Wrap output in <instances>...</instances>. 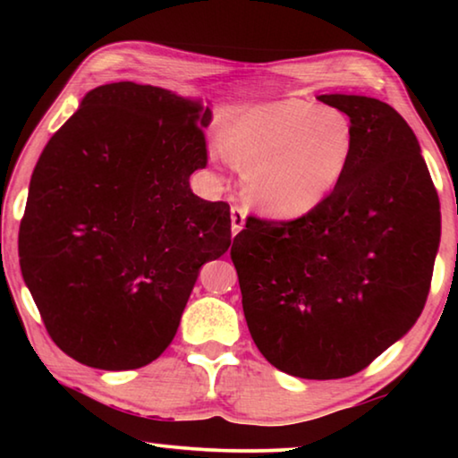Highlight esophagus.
<instances>
[{"mask_svg":"<svg viewBox=\"0 0 458 458\" xmlns=\"http://www.w3.org/2000/svg\"><path fill=\"white\" fill-rule=\"evenodd\" d=\"M230 218H232V234H238V232L242 230L244 224H246V214H244L242 208L232 206Z\"/></svg>","mask_w":458,"mask_h":458,"instance_id":"obj_1","label":"esophagus"}]
</instances>
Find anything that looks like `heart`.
Masks as SVG:
<instances>
[{
  "instance_id": "1",
  "label": "heart",
  "mask_w": 458,
  "mask_h": 458,
  "mask_svg": "<svg viewBox=\"0 0 458 458\" xmlns=\"http://www.w3.org/2000/svg\"><path fill=\"white\" fill-rule=\"evenodd\" d=\"M222 151L246 174L248 196L281 220L303 218L325 204L352 164L350 117L303 100L248 106L220 131Z\"/></svg>"
}]
</instances>
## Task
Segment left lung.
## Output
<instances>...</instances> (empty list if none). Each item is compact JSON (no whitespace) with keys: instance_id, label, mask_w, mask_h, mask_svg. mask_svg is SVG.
I'll list each match as a JSON object with an SVG mask.
<instances>
[{"instance_id":"8db88e82","label":"left lung","mask_w":458,"mask_h":458,"mask_svg":"<svg viewBox=\"0 0 458 458\" xmlns=\"http://www.w3.org/2000/svg\"><path fill=\"white\" fill-rule=\"evenodd\" d=\"M352 121V164L303 218H248L230 248L248 331L276 369L347 377L412 329L440 244V204L420 143L390 105L319 95Z\"/></svg>"}]
</instances>
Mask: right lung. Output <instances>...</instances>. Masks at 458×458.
I'll return each mask as SVG.
<instances>
[{
	"label": "right lung",
	"instance_id": "add662e5",
	"mask_svg": "<svg viewBox=\"0 0 458 458\" xmlns=\"http://www.w3.org/2000/svg\"><path fill=\"white\" fill-rule=\"evenodd\" d=\"M210 106L151 84L87 92L34 167L20 267L50 337L98 369L143 368L172 344L230 206L190 175L208 164Z\"/></svg>",
	"mask_w": 458,
	"mask_h": 458
}]
</instances>
